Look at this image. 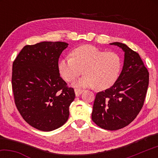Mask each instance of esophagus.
Listing matches in <instances>:
<instances>
[{
	"label": "esophagus",
	"mask_w": 158,
	"mask_h": 158,
	"mask_svg": "<svg viewBox=\"0 0 158 158\" xmlns=\"http://www.w3.org/2000/svg\"><path fill=\"white\" fill-rule=\"evenodd\" d=\"M83 91H84V90H81V89H74V93H75V95H76L77 97H79V96L83 93Z\"/></svg>",
	"instance_id": "34e87169"
}]
</instances>
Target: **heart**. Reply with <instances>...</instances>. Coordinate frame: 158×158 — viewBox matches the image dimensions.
<instances>
[{
    "label": "heart",
    "mask_w": 158,
    "mask_h": 158,
    "mask_svg": "<svg viewBox=\"0 0 158 158\" xmlns=\"http://www.w3.org/2000/svg\"><path fill=\"white\" fill-rule=\"evenodd\" d=\"M121 60L116 53L106 52L93 45L85 44L72 51L70 57L60 60L58 70L65 81L72 82L81 73L84 74L74 83L77 87H93L105 90L113 85L119 76Z\"/></svg>",
    "instance_id": "1"
}]
</instances>
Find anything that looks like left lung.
<instances>
[{"label": "left lung", "instance_id": "1", "mask_svg": "<svg viewBox=\"0 0 158 158\" xmlns=\"http://www.w3.org/2000/svg\"><path fill=\"white\" fill-rule=\"evenodd\" d=\"M110 44L125 52L123 67L114 85L96 95L92 120L102 129L116 130L129 125L139 113L148 89L149 73L138 53L121 42Z\"/></svg>", "mask_w": 158, "mask_h": 158}]
</instances>
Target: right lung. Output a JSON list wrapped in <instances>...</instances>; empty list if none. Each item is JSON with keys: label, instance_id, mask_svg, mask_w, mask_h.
Wrapping results in <instances>:
<instances>
[{"label": "right lung", "instance_id": "1", "mask_svg": "<svg viewBox=\"0 0 158 158\" xmlns=\"http://www.w3.org/2000/svg\"><path fill=\"white\" fill-rule=\"evenodd\" d=\"M68 46L63 42L26 45L13 62L12 86L16 106L25 121L39 130H54L69 118L75 93L58 70V59Z\"/></svg>", "mask_w": 158, "mask_h": 158}]
</instances>
